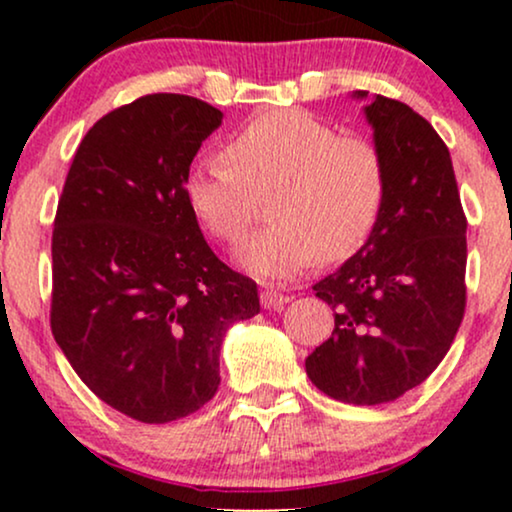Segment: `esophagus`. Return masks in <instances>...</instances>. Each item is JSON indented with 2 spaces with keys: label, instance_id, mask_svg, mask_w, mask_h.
Masks as SVG:
<instances>
[{
  "label": "esophagus",
  "instance_id": "34e87169",
  "mask_svg": "<svg viewBox=\"0 0 512 512\" xmlns=\"http://www.w3.org/2000/svg\"><path fill=\"white\" fill-rule=\"evenodd\" d=\"M260 301H262V305L267 310H279V308H284V305L291 301V296H284V293H279V291H274V289H264L260 293Z\"/></svg>",
  "mask_w": 512,
  "mask_h": 512
}]
</instances>
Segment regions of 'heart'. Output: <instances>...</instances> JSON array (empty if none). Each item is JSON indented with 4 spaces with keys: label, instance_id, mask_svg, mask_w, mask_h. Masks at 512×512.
Masks as SVG:
<instances>
[{
    "label": "heart",
    "instance_id": "b5f03b06",
    "mask_svg": "<svg viewBox=\"0 0 512 512\" xmlns=\"http://www.w3.org/2000/svg\"><path fill=\"white\" fill-rule=\"evenodd\" d=\"M223 156L226 163H197L185 175L187 207L211 238L236 248L260 199L276 192L274 228L240 250V264L262 279H291L317 257L346 260L378 223L387 187L378 146L305 110L257 117Z\"/></svg>",
    "mask_w": 512,
    "mask_h": 512
}]
</instances>
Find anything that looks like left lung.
<instances>
[{
	"label": "left lung",
	"mask_w": 512,
	"mask_h": 512,
	"mask_svg": "<svg viewBox=\"0 0 512 512\" xmlns=\"http://www.w3.org/2000/svg\"><path fill=\"white\" fill-rule=\"evenodd\" d=\"M351 96L366 101L385 202L361 250L313 286L334 310V332L305 373L332 399L375 407L424 383L448 354L467 298V219L436 129L392 98Z\"/></svg>",
	"instance_id": "8db88e82"
}]
</instances>
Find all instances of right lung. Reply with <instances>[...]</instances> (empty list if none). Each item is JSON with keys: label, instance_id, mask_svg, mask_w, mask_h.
<instances>
[{"label": "right lung", "instance_id": "obj_1", "mask_svg": "<svg viewBox=\"0 0 512 512\" xmlns=\"http://www.w3.org/2000/svg\"><path fill=\"white\" fill-rule=\"evenodd\" d=\"M221 120L180 93L122 105L81 139L57 207L55 342L93 395L142 424L204 407L223 337L260 313L257 284L211 252L182 190Z\"/></svg>", "mask_w": 512, "mask_h": 512}]
</instances>
